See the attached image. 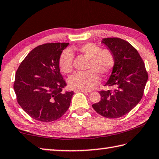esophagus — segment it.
Here are the masks:
<instances>
[{"label":"esophagus","mask_w":159,"mask_h":159,"mask_svg":"<svg viewBox=\"0 0 159 159\" xmlns=\"http://www.w3.org/2000/svg\"><path fill=\"white\" fill-rule=\"evenodd\" d=\"M74 91L75 93H77V92H83V93H87L89 92L88 90H80V89H75Z\"/></svg>","instance_id":"1"}]
</instances>
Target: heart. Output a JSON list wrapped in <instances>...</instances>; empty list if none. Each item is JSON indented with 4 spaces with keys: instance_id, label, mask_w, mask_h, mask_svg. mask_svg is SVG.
Instances as JSON below:
<instances>
[{
    "instance_id": "heart-1",
    "label": "heart",
    "mask_w": 159,
    "mask_h": 159,
    "mask_svg": "<svg viewBox=\"0 0 159 159\" xmlns=\"http://www.w3.org/2000/svg\"><path fill=\"white\" fill-rule=\"evenodd\" d=\"M78 52L84 55L89 61L85 72H77L69 79V84L73 89L92 90L100 82L99 75L106 77L112 71L115 64V55L109 49H101L93 43H86L74 47L62 52L59 60V66L64 74H70L73 70V53Z\"/></svg>"
}]
</instances>
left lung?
<instances>
[{"label":"left lung","instance_id":"obj_1","mask_svg":"<svg viewBox=\"0 0 159 159\" xmlns=\"http://www.w3.org/2000/svg\"><path fill=\"white\" fill-rule=\"evenodd\" d=\"M102 43L115 55V64L100 102L92 105L98 114L107 118H118L129 112L142 98L148 80L144 62L137 50L129 42L117 37H108Z\"/></svg>","mask_w":159,"mask_h":159}]
</instances>
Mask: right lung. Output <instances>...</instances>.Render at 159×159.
Instances as JSON below:
<instances>
[{"label": "right lung", "mask_w": 159, "mask_h": 159, "mask_svg": "<svg viewBox=\"0 0 159 159\" xmlns=\"http://www.w3.org/2000/svg\"><path fill=\"white\" fill-rule=\"evenodd\" d=\"M69 43H47L35 47L21 62L16 74L17 101L33 119L43 122L61 117L74 93L63 91L66 83L59 60Z\"/></svg>", "instance_id": "1"}]
</instances>
